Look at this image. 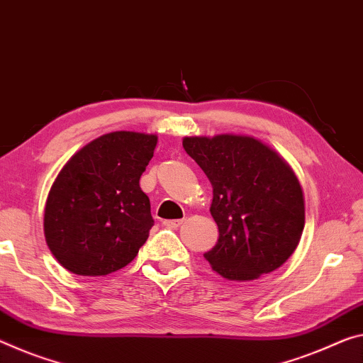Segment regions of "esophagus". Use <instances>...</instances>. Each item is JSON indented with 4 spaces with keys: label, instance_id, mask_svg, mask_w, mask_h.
<instances>
[{
    "label": "esophagus",
    "instance_id": "1",
    "mask_svg": "<svg viewBox=\"0 0 363 363\" xmlns=\"http://www.w3.org/2000/svg\"><path fill=\"white\" fill-rule=\"evenodd\" d=\"M183 224V219H174V220H164V225L169 228H178Z\"/></svg>",
    "mask_w": 363,
    "mask_h": 363
}]
</instances>
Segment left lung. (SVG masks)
I'll return each instance as SVG.
<instances>
[{
    "label": "left lung",
    "mask_w": 363,
    "mask_h": 363,
    "mask_svg": "<svg viewBox=\"0 0 363 363\" xmlns=\"http://www.w3.org/2000/svg\"><path fill=\"white\" fill-rule=\"evenodd\" d=\"M183 147L213 185L211 216L219 227L204 255L228 281H255L291 258L305 225L297 175L277 150L247 135L185 136Z\"/></svg>",
    "instance_id": "obj_1"
}]
</instances>
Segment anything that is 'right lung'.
<instances>
[{
    "instance_id": "obj_1",
    "label": "right lung",
    "mask_w": 363,
    "mask_h": 363,
    "mask_svg": "<svg viewBox=\"0 0 363 363\" xmlns=\"http://www.w3.org/2000/svg\"><path fill=\"white\" fill-rule=\"evenodd\" d=\"M157 135L113 131L65 164L50 188L43 232L58 263L77 276H107L131 263L154 219L139 178Z\"/></svg>"
}]
</instances>
